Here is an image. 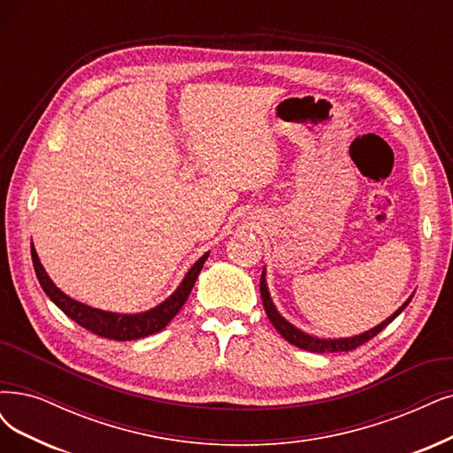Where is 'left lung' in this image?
Here are the masks:
<instances>
[{"instance_id":"8db88e82","label":"left lung","mask_w":453,"mask_h":453,"mask_svg":"<svg viewBox=\"0 0 453 453\" xmlns=\"http://www.w3.org/2000/svg\"><path fill=\"white\" fill-rule=\"evenodd\" d=\"M259 291H261V300H263L265 311H266V315H269V319H271V323L274 325V328H276V330L281 334V336L286 338L289 343H293V345H296V347H300V349H304V350H310V353H340V350H345V353H347V350H353V349L364 345L365 342H370L372 338H375L382 328H387V326L395 319V317L407 308V304L411 303V298H412V295H411V296L407 298V303H405L403 306H401L397 311H394L387 321H382L380 325H377L375 328L367 330V332H364V334H358V336H353V338H340V340H323V338H313V336H310V334H306V332H303V330H298L296 326H293L291 323H288V321L283 319V317L278 313V310H276V306H274V303H273V298H271L269 288H266L265 269H263V274H261Z\"/></svg>"}]
</instances>
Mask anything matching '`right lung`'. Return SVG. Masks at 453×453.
I'll return each mask as SVG.
<instances>
[{
    "mask_svg": "<svg viewBox=\"0 0 453 453\" xmlns=\"http://www.w3.org/2000/svg\"><path fill=\"white\" fill-rule=\"evenodd\" d=\"M207 257H209V252L205 256H201L194 263L192 269L187 273V276H184L177 291L170 298H165L164 303L158 304L157 308L143 313H111V311L91 308L88 304H81L78 300L71 298L69 295H65L61 289H58L56 283L46 274L35 248L31 244L33 266H35V274L39 278L41 288L50 296V300H52V303L66 317H71V319L80 326L91 330L93 334H96V336L117 340V342L140 340L165 328L167 323H170L179 313V310L184 306V303H187V298L197 280V274L201 273V269H203V263L207 261Z\"/></svg>",
    "mask_w": 453,
    "mask_h": 453,
    "instance_id": "obj_1",
    "label": "right lung"
}]
</instances>
